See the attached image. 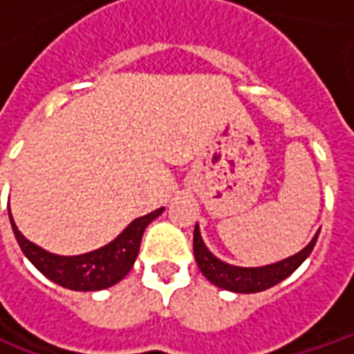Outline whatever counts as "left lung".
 <instances>
[{
  "label": "left lung",
  "instance_id": "1",
  "mask_svg": "<svg viewBox=\"0 0 354 354\" xmlns=\"http://www.w3.org/2000/svg\"><path fill=\"white\" fill-rule=\"evenodd\" d=\"M317 239H319V231L304 250H299V252L290 256L286 260L269 263V266L263 267H239L218 260L214 254L208 250L205 241L201 237L199 225H195V231H193V254H195V261L199 266L201 273L205 274L212 284H216L218 288L237 292V294H256V292H263V290L271 288V286L279 284V282L294 273L297 267L309 258Z\"/></svg>",
  "mask_w": 354,
  "mask_h": 354
}]
</instances>
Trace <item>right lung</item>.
Wrapping results in <instances>:
<instances>
[{
	"instance_id": "obj_1",
	"label": "right lung",
	"mask_w": 354,
	"mask_h": 354,
	"mask_svg": "<svg viewBox=\"0 0 354 354\" xmlns=\"http://www.w3.org/2000/svg\"><path fill=\"white\" fill-rule=\"evenodd\" d=\"M162 210L165 208H157L149 214L136 218L109 245L80 256H58L43 250L41 246L30 243L20 233L12 220L11 210H9V220L20 250L49 281L57 282L68 290L94 292V290L109 288L127 277L136 261L144 231Z\"/></svg>"
}]
</instances>
